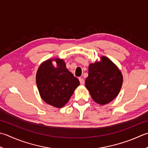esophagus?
<instances>
[{"label": "esophagus", "mask_w": 148, "mask_h": 148, "mask_svg": "<svg viewBox=\"0 0 148 148\" xmlns=\"http://www.w3.org/2000/svg\"><path fill=\"white\" fill-rule=\"evenodd\" d=\"M79 82H80V84L81 85H84V83H85V80H84L83 78L82 77H79Z\"/></svg>", "instance_id": "esophagus-1"}]
</instances>
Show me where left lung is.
Masks as SVG:
<instances>
[{
  "mask_svg": "<svg viewBox=\"0 0 148 148\" xmlns=\"http://www.w3.org/2000/svg\"><path fill=\"white\" fill-rule=\"evenodd\" d=\"M123 85V76L114 63L105 56L88 67L85 86L92 99L101 105L114 99Z\"/></svg>",
  "mask_w": 148,
  "mask_h": 148,
  "instance_id": "obj_1",
  "label": "left lung"
}]
</instances>
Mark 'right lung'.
<instances>
[{"label":"right lung","mask_w":148,"mask_h":148,"mask_svg":"<svg viewBox=\"0 0 148 148\" xmlns=\"http://www.w3.org/2000/svg\"><path fill=\"white\" fill-rule=\"evenodd\" d=\"M48 60L39 66L36 82L40 96L45 103L56 108H62L70 99L75 88L79 85L77 77L66 69L63 60Z\"/></svg>","instance_id":"add662e5"}]
</instances>
